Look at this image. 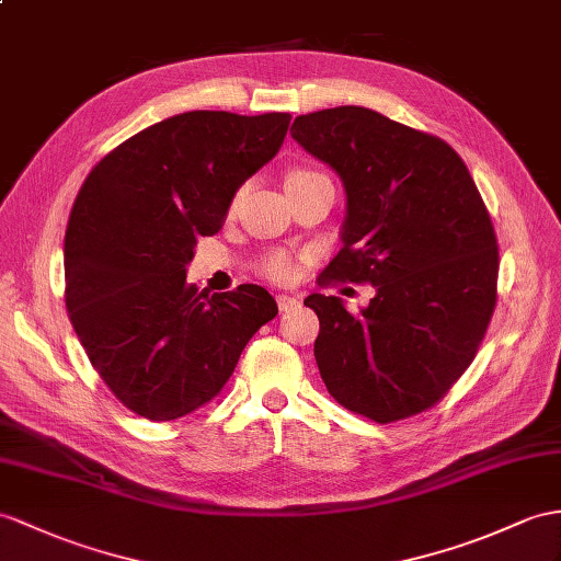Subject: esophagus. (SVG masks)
<instances>
[{
  "instance_id": "esophagus-1",
  "label": "esophagus",
  "mask_w": 561,
  "mask_h": 561,
  "mask_svg": "<svg viewBox=\"0 0 561 561\" xmlns=\"http://www.w3.org/2000/svg\"><path fill=\"white\" fill-rule=\"evenodd\" d=\"M276 302H278L280 311H290V309L299 307V297H295V295H278Z\"/></svg>"
}]
</instances>
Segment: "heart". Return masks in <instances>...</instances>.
I'll use <instances>...</instances> for the list:
<instances>
[{"label": "heart", "instance_id": "heart-1", "mask_svg": "<svg viewBox=\"0 0 561 561\" xmlns=\"http://www.w3.org/2000/svg\"><path fill=\"white\" fill-rule=\"evenodd\" d=\"M319 175L321 173L309 171V169L293 171L288 175V181H285V187H288V185H299V183H309V181H313V178H319ZM259 271H262L266 278L276 280V283H293L297 278V273H299V264H297V259L290 256L288 252H271V254H266L262 259V262H259Z\"/></svg>", "mask_w": 561, "mask_h": 561}]
</instances>
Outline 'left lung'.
I'll return each instance as SVG.
<instances>
[{
    "label": "left lung",
    "mask_w": 561,
    "mask_h": 561,
    "mask_svg": "<svg viewBox=\"0 0 561 561\" xmlns=\"http://www.w3.org/2000/svg\"><path fill=\"white\" fill-rule=\"evenodd\" d=\"M290 133L347 195L343 250L321 276L376 288L359 313L333 295L305 299L323 383L376 423L426 412L473 362L497 302V238L467 163L364 106L297 116Z\"/></svg>",
    "instance_id": "1"
}]
</instances>
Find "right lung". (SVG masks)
Masks as SVG:
<instances>
[{
    "label": "right lung",
    "mask_w": 561,
    "mask_h": 561,
    "mask_svg": "<svg viewBox=\"0 0 561 561\" xmlns=\"http://www.w3.org/2000/svg\"><path fill=\"white\" fill-rule=\"evenodd\" d=\"M288 126L278 112L178 114L112 149L80 187L64 238L68 319L94 371L138 416L173 421L214 400L278 313L262 285L209 297L185 266Z\"/></svg>",
    "instance_id": "right-lung-1"
}]
</instances>
